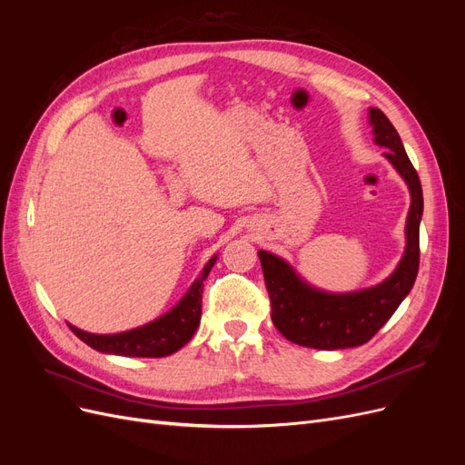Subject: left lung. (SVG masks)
<instances>
[{"label":"left lung","instance_id":"1","mask_svg":"<svg viewBox=\"0 0 465 465\" xmlns=\"http://www.w3.org/2000/svg\"><path fill=\"white\" fill-rule=\"evenodd\" d=\"M371 124L374 125V142L388 149L384 157L396 166L411 192L405 254L384 283L359 292L328 294L306 285L281 258L260 250L272 320L289 341L302 347L333 351L367 343L410 294L419 272V223L423 215L420 180L400 134L382 110L371 108Z\"/></svg>","mask_w":465,"mask_h":465}]
</instances>
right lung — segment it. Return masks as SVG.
<instances>
[{
    "label": "right lung",
    "mask_w": 465,
    "mask_h": 465,
    "mask_svg": "<svg viewBox=\"0 0 465 465\" xmlns=\"http://www.w3.org/2000/svg\"><path fill=\"white\" fill-rule=\"evenodd\" d=\"M217 258H211L202 275L193 281V285L186 292L171 312L161 316L143 328L130 330L124 333L114 335H96L87 333L75 326H69L72 331L85 341L89 347L101 351V353L110 355H122V357H149L159 359L173 355L174 351L184 347L192 335L195 333L202 320V292H203V281L209 275L211 267H213Z\"/></svg>",
    "instance_id": "1"
}]
</instances>
